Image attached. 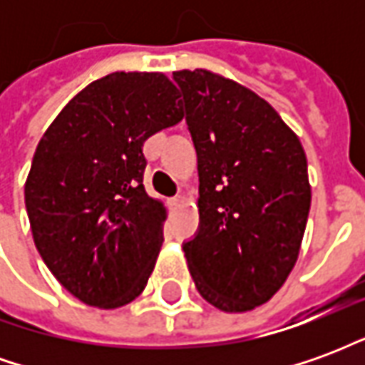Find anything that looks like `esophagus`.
<instances>
[{
	"label": "esophagus",
	"mask_w": 365,
	"mask_h": 365,
	"mask_svg": "<svg viewBox=\"0 0 365 365\" xmlns=\"http://www.w3.org/2000/svg\"><path fill=\"white\" fill-rule=\"evenodd\" d=\"M182 205H183L182 195H175V197L170 199V207H172V209H178V207H182Z\"/></svg>",
	"instance_id": "obj_1"
}]
</instances>
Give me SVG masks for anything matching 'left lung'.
<instances>
[{"label": "left lung", "mask_w": 365, "mask_h": 365, "mask_svg": "<svg viewBox=\"0 0 365 365\" xmlns=\"http://www.w3.org/2000/svg\"><path fill=\"white\" fill-rule=\"evenodd\" d=\"M197 150L199 230L183 245L207 303L245 313L297 262L311 207L299 136L258 93L211 70L174 72Z\"/></svg>", "instance_id": "8db88e82"}]
</instances>
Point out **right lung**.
<instances>
[{
  "label": "right lung",
  "instance_id": "right-lung-1",
  "mask_svg": "<svg viewBox=\"0 0 365 365\" xmlns=\"http://www.w3.org/2000/svg\"><path fill=\"white\" fill-rule=\"evenodd\" d=\"M183 119L162 72H113L52 120L25 182L33 240L52 275L97 309L135 301L164 240L166 207L143 185L144 140Z\"/></svg>",
  "mask_w": 365,
  "mask_h": 365
}]
</instances>
